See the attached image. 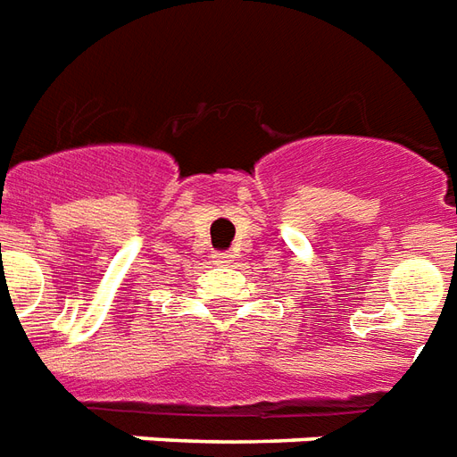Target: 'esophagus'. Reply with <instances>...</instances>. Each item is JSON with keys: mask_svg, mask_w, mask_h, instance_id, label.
I'll return each mask as SVG.
<instances>
[{"mask_svg": "<svg viewBox=\"0 0 457 457\" xmlns=\"http://www.w3.org/2000/svg\"><path fill=\"white\" fill-rule=\"evenodd\" d=\"M216 262H219V265L228 262V253H219V255H216Z\"/></svg>", "mask_w": 457, "mask_h": 457, "instance_id": "1", "label": "esophagus"}]
</instances>
